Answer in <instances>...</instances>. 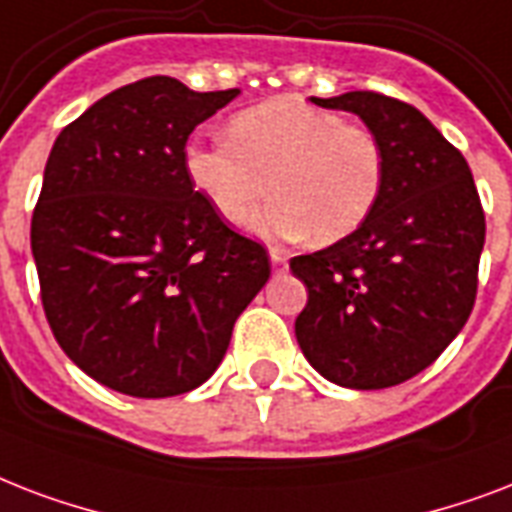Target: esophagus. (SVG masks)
<instances>
[{"mask_svg": "<svg viewBox=\"0 0 512 512\" xmlns=\"http://www.w3.org/2000/svg\"><path fill=\"white\" fill-rule=\"evenodd\" d=\"M269 261H272V269H275V272H283V269L288 267V259H285V253L277 251V248H272V251H269Z\"/></svg>", "mask_w": 512, "mask_h": 512, "instance_id": "esophagus-1", "label": "esophagus"}]
</instances>
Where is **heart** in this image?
I'll return each instance as SVG.
<instances>
[{"instance_id": "b5f03b06", "label": "heart", "mask_w": 512, "mask_h": 512, "mask_svg": "<svg viewBox=\"0 0 512 512\" xmlns=\"http://www.w3.org/2000/svg\"><path fill=\"white\" fill-rule=\"evenodd\" d=\"M186 176L227 224H245L267 200L272 232L334 245L376 211L387 181L382 138L301 98H269L227 120V138L184 149Z\"/></svg>"}]
</instances>
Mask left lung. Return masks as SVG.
I'll list each match as a JSON object with an SVG mask.
<instances>
[{"instance_id":"left-lung-1","label":"left lung","mask_w":512,"mask_h":512,"mask_svg":"<svg viewBox=\"0 0 512 512\" xmlns=\"http://www.w3.org/2000/svg\"><path fill=\"white\" fill-rule=\"evenodd\" d=\"M312 101L358 114L382 138L387 181L355 235L291 259L310 293L296 339L334 384L395 387L425 371L473 312L481 197L462 152L411 104L374 90Z\"/></svg>"}]
</instances>
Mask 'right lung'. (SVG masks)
Instances as JSON below:
<instances>
[{
    "label": "right lung",
    "instance_id": "1",
    "mask_svg": "<svg viewBox=\"0 0 512 512\" xmlns=\"http://www.w3.org/2000/svg\"><path fill=\"white\" fill-rule=\"evenodd\" d=\"M237 93L138 79L47 157L31 216L45 318L87 376L133 398L200 387L269 280L267 248L227 227L184 168L192 130Z\"/></svg>",
    "mask_w": 512,
    "mask_h": 512
}]
</instances>
